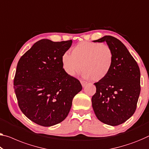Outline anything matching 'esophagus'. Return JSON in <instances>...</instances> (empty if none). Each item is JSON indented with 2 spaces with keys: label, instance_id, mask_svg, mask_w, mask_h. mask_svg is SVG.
I'll return each instance as SVG.
<instances>
[{
  "label": "esophagus",
  "instance_id": "obj_1",
  "mask_svg": "<svg viewBox=\"0 0 149 149\" xmlns=\"http://www.w3.org/2000/svg\"><path fill=\"white\" fill-rule=\"evenodd\" d=\"M81 84H82V87H84V86H85L86 84H87V82H86V81H81Z\"/></svg>",
  "mask_w": 149,
  "mask_h": 149
}]
</instances>
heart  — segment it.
<instances>
[{
	"mask_svg": "<svg viewBox=\"0 0 149 149\" xmlns=\"http://www.w3.org/2000/svg\"><path fill=\"white\" fill-rule=\"evenodd\" d=\"M113 60V52L109 46L83 41L72 48L70 55L63 54L62 65L68 76L75 77L82 68L84 78L98 82L109 74Z\"/></svg>",
	"mask_w": 149,
	"mask_h": 149,
	"instance_id": "b5f03b06",
	"label": "heart"
}]
</instances>
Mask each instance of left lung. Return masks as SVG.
<instances>
[{
  "mask_svg": "<svg viewBox=\"0 0 149 149\" xmlns=\"http://www.w3.org/2000/svg\"><path fill=\"white\" fill-rule=\"evenodd\" d=\"M95 42H106L113 52V65L109 74L95 82L92 97L94 112L104 124L117 126L125 123L136 109L141 93V72L138 64L124 44L112 36H104Z\"/></svg>",
  "mask_w": 149,
  "mask_h": 149,
  "instance_id": "obj_1",
  "label": "left lung"
}]
</instances>
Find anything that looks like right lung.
Instances as JSON below:
<instances>
[{"mask_svg":"<svg viewBox=\"0 0 149 149\" xmlns=\"http://www.w3.org/2000/svg\"><path fill=\"white\" fill-rule=\"evenodd\" d=\"M72 42L38 40L17 64L14 88L18 104L36 124L51 127L65 120L73 98L82 90L80 81L68 76L62 65V56Z\"/></svg>","mask_w":149,"mask_h":149,"instance_id":"1","label":"right lung"}]
</instances>
